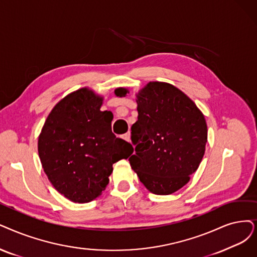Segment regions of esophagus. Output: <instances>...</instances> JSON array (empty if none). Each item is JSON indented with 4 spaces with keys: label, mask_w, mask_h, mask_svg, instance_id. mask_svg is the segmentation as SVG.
I'll return each instance as SVG.
<instances>
[{
    "label": "esophagus",
    "mask_w": 257,
    "mask_h": 257,
    "mask_svg": "<svg viewBox=\"0 0 257 257\" xmlns=\"http://www.w3.org/2000/svg\"><path fill=\"white\" fill-rule=\"evenodd\" d=\"M123 139L130 142V141H131V133H126V134L123 135Z\"/></svg>",
    "instance_id": "34e87169"
}]
</instances>
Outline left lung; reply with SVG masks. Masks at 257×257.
Here are the masks:
<instances>
[{
	"label": "left lung",
	"mask_w": 257,
	"mask_h": 257,
	"mask_svg": "<svg viewBox=\"0 0 257 257\" xmlns=\"http://www.w3.org/2000/svg\"><path fill=\"white\" fill-rule=\"evenodd\" d=\"M127 93L125 87L115 89L117 97ZM136 98L138 120L132 126L136 153L130 155L131 167L150 192L173 194L190 181L202 160L206 119L183 91L166 82H149Z\"/></svg>",
	"instance_id": "8db88e82"
}]
</instances>
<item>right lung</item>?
<instances>
[{
    "label": "right lung",
    "mask_w": 257,
    "mask_h": 257,
    "mask_svg": "<svg viewBox=\"0 0 257 257\" xmlns=\"http://www.w3.org/2000/svg\"><path fill=\"white\" fill-rule=\"evenodd\" d=\"M103 97L88 87L60 100L38 140L42 168L54 188L73 202L99 197L108 184L112 164L127 159L133 147L111 132V117L101 111Z\"/></svg>",
    "instance_id": "add662e5"
}]
</instances>
